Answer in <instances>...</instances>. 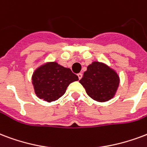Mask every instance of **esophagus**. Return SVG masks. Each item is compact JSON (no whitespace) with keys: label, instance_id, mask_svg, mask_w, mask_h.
I'll return each instance as SVG.
<instances>
[{"label":"esophagus","instance_id":"esophagus-1","mask_svg":"<svg viewBox=\"0 0 147 147\" xmlns=\"http://www.w3.org/2000/svg\"><path fill=\"white\" fill-rule=\"evenodd\" d=\"M78 78H79V80H80V79L82 78L83 74H81V73H79V74H78Z\"/></svg>","mask_w":147,"mask_h":147}]
</instances>
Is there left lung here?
Returning <instances> with one entry per match:
<instances>
[{
	"mask_svg": "<svg viewBox=\"0 0 147 147\" xmlns=\"http://www.w3.org/2000/svg\"><path fill=\"white\" fill-rule=\"evenodd\" d=\"M119 81V77L114 69L105 63L94 61L88 66L79 82L93 100L105 102L114 97Z\"/></svg>",
	"mask_w": 147,
	"mask_h": 147,
	"instance_id": "obj_1",
	"label": "left lung"
}]
</instances>
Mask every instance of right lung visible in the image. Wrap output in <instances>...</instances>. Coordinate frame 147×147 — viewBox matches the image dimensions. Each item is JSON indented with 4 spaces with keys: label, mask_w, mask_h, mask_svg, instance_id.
Listing matches in <instances>:
<instances>
[{
    "label": "right lung",
    "mask_w": 147,
    "mask_h": 147,
    "mask_svg": "<svg viewBox=\"0 0 147 147\" xmlns=\"http://www.w3.org/2000/svg\"><path fill=\"white\" fill-rule=\"evenodd\" d=\"M32 80L38 98L52 102L64 94L69 84L79 79L69 68L63 67L57 62H48L34 71Z\"/></svg>",
    "instance_id": "add662e5"
}]
</instances>
